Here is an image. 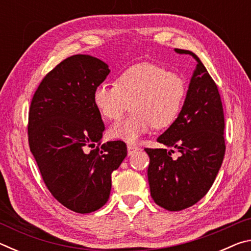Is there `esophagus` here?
Here are the masks:
<instances>
[{"mask_svg": "<svg viewBox=\"0 0 251 251\" xmlns=\"http://www.w3.org/2000/svg\"><path fill=\"white\" fill-rule=\"evenodd\" d=\"M127 151H128V155L130 156V155H133L135 151H139V147L135 146V145H131V144H128V145H127Z\"/></svg>", "mask_w": 251, "mask_h": 251, "instance_id": "1", "label": "esophagus"}]
</instances>
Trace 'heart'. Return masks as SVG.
<instances>
[{"label":"heart","instance_id":"obj_1","mask_svg":"<svg viewBox=\"0 0 251 251\" xmlns=\"http://www.w3.org/2000/svg\"><path fill=\"white\" fill-rule=\"evenodd\" d=\"M187 93L181 75L155 63H139L118 76L116 84H100L93 101L101 117L117 121L131 103L133 113L109 129L113 138L137 142L154 127L172 125L179 115Z\"/></svg>","mask_w":251,"mask_h":251}]
</instances>
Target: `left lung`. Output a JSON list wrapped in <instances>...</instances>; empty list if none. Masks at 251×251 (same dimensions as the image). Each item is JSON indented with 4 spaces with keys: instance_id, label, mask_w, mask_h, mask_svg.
Here are the masks:
<instances>
[{
    "instance_id": "left-lung-1",
    "label": "left lung",
    "mask_w": 251,
    "mask_h": 251,
    "mask_svg": "<svg viewBox=\"0 0 251 251\" xmlns=\"http://www.w3.org/2000/svg\"><path fill=\"white\" fill-rule=\"evenodd\" d=\"M196 70L176 121L157 138L166 148H145L150 156L147 176L151 198L171 211L193 206L205 196L214 184L225 156V118L217 85L196 54ZM173 148L181 152L173 159Z\"/></svg>"
}]
</instances>
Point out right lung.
<instances>
[{
  "label": "right lung",
  "instance_id": "right-lung-1",
  "mask_svg": "<svg viewBox=\"0 0 251 251\" xmlns=\"http://www.w3.org/2000/svg\"><path fill=\"white\" fill-rule=\"evenodd\" d=\"M108 65L91 55L67 57L42 79L28 112V144L46 187L78 214L107 202L112 173L127 155L126 144H100L105 125L93 101Z\"/></svg>",
  "mask_w": 251,
  "mask_h": 251
}]
</instances>
